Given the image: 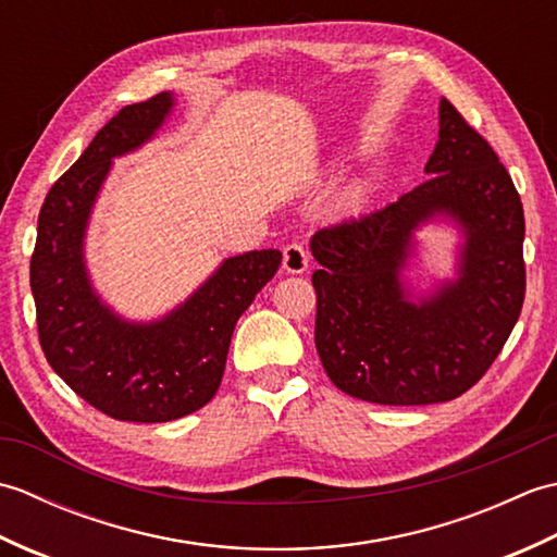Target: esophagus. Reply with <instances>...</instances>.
<instances>
[{"instance_id": "obj_1", "label": "esophagus", "mask_w": 557, "mask_h": 557, "mask_svg": "<svg viewBox=\"0 0 557 557\" xmlns=\"http://www.w3.org/2000/svg\"><path fill=\"white\" fill-rule=\"evenodd\" d=\"M282 268L287 272H304L309 268V251H306L304 244H287L285 251H282Z\"/></svg>"}]
</instances>
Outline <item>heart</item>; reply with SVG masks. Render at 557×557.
Returning <instances> with one entry per match:
<instances>
[{
    "label": "heart",
    "instance_id": "heart-1",
    "mask_svg": "<svg viewBox=\"0 0 557 557\" xmlns=\"http://www.w3.org/2000/svg\"><path fill=\"white\" fill-rule=\"evenodd\" d=\"M345 203H347V206H354V203H357V194H347Z\"/></svg>",
    "mask_w": 557,
    "mask_h": 557
}]
</instances>
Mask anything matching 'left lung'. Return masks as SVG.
<instances>
[{
  "instance_id": "8db88e82",
  "label": "left lung",
  "mask_w": 557,
  "mask_h": 557,
  "mask_svg": "<svg viewBox=\"0 0 557 557\" xmlns=\"http://www.w3.org/2000/svg\"><path fill=\"white\" fill-rule=\"evenodd\" d=\"M429 180L311 239L315 349L342 393L389 407L449 401L474 387L522 313L524 210L512 176L455 104L441 100ZM435 214L466 232L460 277L411 302L400 282L412 230Z\"/></svg>"
}]
</instances>
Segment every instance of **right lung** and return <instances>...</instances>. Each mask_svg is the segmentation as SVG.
Returning a JSON list of instances; mask_svg holds the SVG:
<instances>
[{"mask_svg": "<svg viewBox=\"0 0 557 557\" xmlns=\"http://www.w3.org/2000/svg\"><path fill=\"white\" fill-rule=\"evenodd\" d=\"M172 108V92H158L126 104L100 128L45 196L30 258L47 363L116 421L162 423L206 407L222 383L236 321L282 263L275 248L227 258L203 287L152 323L124 321L92 292L83 260L92 203L112 160L156 136Z\"/></svg>", "mask_w": 557, "mask_h": 557, "instance_id": "obj_1", "label": "right lung"}]
</instances>
